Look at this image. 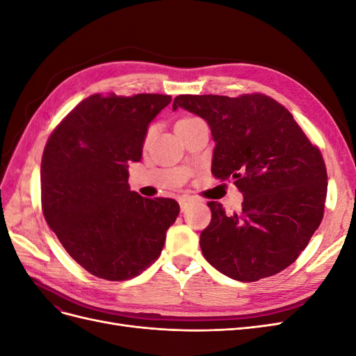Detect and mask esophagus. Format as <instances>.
Wrapping results in <instances>:
<instances>
[{
	"mask_svg": "<svg viewBox=\"0 0 356 356\" xmlns=\"http://www.w3.org/2000/svg\"><path fill=\"white\" fill-rule=\"evenodd\" d=\"M190 197L188 196H182V197H179V208H181V211L182 212H184L186 209H187V207H188V204H190Z\"/></svg>",
	"mask_w": 356,
	"mask_h": 356,
	"instance_id": "obj_1",
	"label": "esophagus"
}]
</instances>
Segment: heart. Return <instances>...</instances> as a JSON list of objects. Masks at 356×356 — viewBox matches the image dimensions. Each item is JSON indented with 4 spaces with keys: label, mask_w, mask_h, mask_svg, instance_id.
Segmentation results:
<instances>
[{
    "label": "heart",
    "mask_w": 356,
    "mask_h": 356,
    "mask_svg": "<svg viewBox=\"0 0 356 356\" xmlns=\"http://www.w3.org/2000/svg\"><path fill=\"white\" fill-rule=\"evenodd\" d=\"M191 118H195V117H184V118H181V120H178V122H177V124H179V123H184V122H187V120H191Z\"/></svg>",
    "instance_id": "obj_1"
}]
</instances>
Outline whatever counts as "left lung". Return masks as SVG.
Segmentation results:
<instances>
[{
    "instance_id": "1",
    "label": "left lung",
    "mask_w": 356,
    "mask_h": 356,
    "mask_svg": "<svg viewBox=\"0 0 356 356\" xmlns=\"http://www.w3.org/2000/svg\"><path fill=\"white\" fill-rule=\"evenodd\" d=\"M178 106L208 122L212 175L232 179L243 195L239 213L208 202L212 218L200 233L203 257L241 282L282 272L324 217L327 168L319 148L284 105L263 93L179 95L172 108Z\"/></svg>"
}]
</instances>
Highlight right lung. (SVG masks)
I'll use <instances>...</instances> for the list:
<instances>
[{
	"mask_svg": "<svg viewBox=\"0 0 356 356\" xmlns=\"http://www.w3.org/2000/svg\"><path fill=\"white\" fill-rule=\"evenodd\" d=\"M169 95L96 93L51 132L41 159V209L67 252L93 276L126 281L163 250L175 222L174 199H147L129 188V161H139L149 122Z\"/></svg>",
	"mask_w": 356,
	"mask_h": 356,
	"instance_id": "obj_1",
	"label": "right lung"
}]
</instances>
